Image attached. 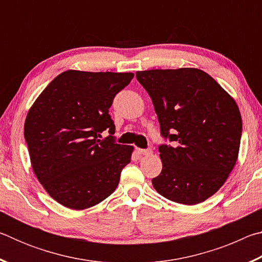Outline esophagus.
Masks as SVG:
<instances>
[{
	"label": "esophagus",
	"mask_w": 262,
	"mask_h": 262,
	"mask_svg": "<svg viewBox=\"0 0 262 262\" xmlns=\"http://www.w3.org/2000/svg\"><path fill=\"white\" fill-rule=\"evenodd\" d=\"M137 151L140 155H144V156H149V155L152 154L151 149H137Z\"/></svg>",
	"instance_id": "34e87169"
}]
</instances>
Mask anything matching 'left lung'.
I'll return each mask as SVG.
<instances>
[{"mask_svg":"<svg viewBox=\"0 0 262 262\" xmlns=\"http://www.w3.org/2000/svg\"><path fill=\"white\" fill-rule=\"evenodd\" d=\"M152 100L164 139L157 192L181 205H196L219 190L237 162L242 117L236 101L207 73L195 68L137 72Z\"/></svg>","mask_w":262,"mask_h":262,"instance_id":"obj_1","label":"left lung"}]
</instances>
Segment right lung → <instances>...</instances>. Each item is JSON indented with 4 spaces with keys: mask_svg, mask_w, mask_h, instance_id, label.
I'll use <instances>...</instances> for the list:
<instances>
[{
    "mask_svg": "<svg viewBox=\"0 0 262 262\" xmlns=\"http://www.w3.org/2000/svg\"><path fill=\"white\" fill-rule=\"evenodd\" d=\"M133 73L67 70L48 84L24 125L31 164L46 192L62 206L82 210L112 194L132 145L114 142L108 108ZM110 135L99 140L100 133Z\"/></svg>",
    "mask_w": 262,
    "mask_h": 262,
    "instance_id": "add662e5",
    "label": "right lung"
}]
</instances>
